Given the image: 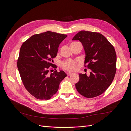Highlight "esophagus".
Returning a JSON list of instances; mask_svg holds the SVG:
<instances>
[{
    "label": "esophagus",
    "instance_id": "esophagus-1",
    "mask_svg": "<svg viewBox=\"0 0 131 131\" xmlns=\"http://www.w3.org/2000/svg\"><path fill=\"white\" fill-rule=\"evenodd\" d=\"M72 74V73H71V72H68V73H67V76H69L71 75Z\"/></svg>",
    "mask_w": 131,
    "mask_h": 131
}]
</instances>
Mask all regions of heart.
Masks as SVG:
<instances>
[{
    "label": "heart",
    "mask_w": 131,
    "mask_h": 131,
    "mask_svg": "<svg viewBox=\"0 0 131 131\" xmlns=\"http://www.w3.org/2000/svg\"><path fill=\"white\" fill-rule=\"evenodd\" d=\"M78 42H72L71 46L73 45ZM62 66L64 69L69 71H74L77 69V63L70 60H66L62 63Z\"/></svg>",
    "instance_id": "1"
}]
</instances>
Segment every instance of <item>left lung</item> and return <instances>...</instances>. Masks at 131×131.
I'll list each match as a JSON object with an SVG mask.
<instances>
[{
  "label": "left lung",
  "mask_w": 131,
  "mask_h": 131,
  "mask_svg": "<svg viewBox=\"0 0 131 131\" xmlns=\"http://www.w3.org/2000/svg\"><path fill=\"white\" fill-rule=\"evenodd\" d=\"M72 40H79L85 52L84 67L90 69V76L79 74L76 88L79 94L86 98L97 97L108 88L117 70V55L114 46L99 32L82 30Z\"/></svg>",
  "instance_id": "left-lung-1"
}]
</instances>
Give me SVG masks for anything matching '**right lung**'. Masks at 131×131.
Here are the masks:
<instances>
[{
    "label": "right lung",
    "mask_w": 131,
    "mask_h": 131,
    "mask_svg": "<svg viewBox=\"0 0 131 131\" xmlns=\"http://www.w3.org/2000/svg\"><path fill=\"white\" fill-rule=\"evenodd\" d=\"M66 35L47 31L36 34L24 41L20 49L17 66L22 83L30 94L39 100H49L57 92L66 77L63 71L50 73L53 59Z\"/></svg>",
    "instance_id": "right-lung-1"
}]
</instances>
